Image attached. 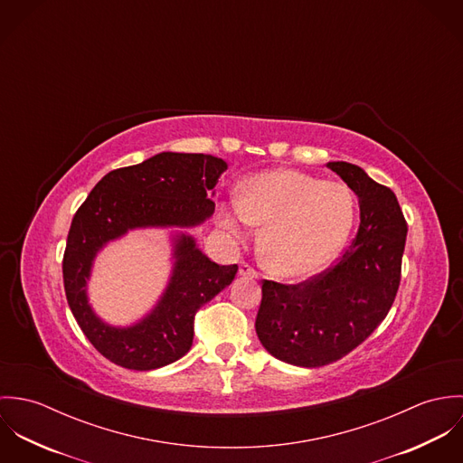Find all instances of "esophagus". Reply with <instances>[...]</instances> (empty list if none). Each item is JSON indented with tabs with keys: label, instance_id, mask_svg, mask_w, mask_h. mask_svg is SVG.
<instances>
[{
	"label": "esophagus",
	"instance_id": "esophagus-1",
	"mask_svg": "<svg viewBox=\"0 0 463 463\" xmlns=\"http://www.w3.org/2000/svg\"><path fill=\"white\" fill-rule=\"evenodd\" d=\"M239 276H242V278H257V270L251 265L241 262V265H239Z\"/></svg>",
	"mask_w": 463,
	"mask_h": 463
}]
</instances>
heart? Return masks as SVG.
Returning <instances> with one entry per match:
<instances>
[{"label":"heart","instance_id":"1","mask_svg":"<svg viewBox=\"0 0 463 463\" xmlns=\"http://www.w3.org/2000/svg\"><path fill=\"white\" fill-rule=\"evenodd\" d=\"M354 215V198L344 185L278 169L250 178L244 194L221 208L219 226L235 242L264 228L259 251L265 269L279 279L303 281L340 253Z\"/></svg>","mask_w":463,"mask_h":463}]
</instances>
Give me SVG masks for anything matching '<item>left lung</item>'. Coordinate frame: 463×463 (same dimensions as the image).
<instances>
[{
    "label": "left lung",
    "instance_id": "left-lung-1",
    "mask_svg": "<svg viewBox=\"0 0 463 463\" xmlns=\"http://www.w3.org/2000/svg\"><path fill=\"white\" fill-rule=\"evenodd\" d=\"M360 204V226L328 272L301 285L264 279L257 335L278 360L323 367L360 345L387 317L401 279L406 222L391 189L362 167L328 162Z\"/></svg>",
    "mask_w": 463,
    "mask_h": 463
}]
</instances>
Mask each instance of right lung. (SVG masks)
<instances>
[{"instance_id":"1","label":"right lung","mask_w":463,"mask_h":463,"mask_svg":"<svg viewBox=\"0 0 463 463\" xmlns=\"http://www.w3.org/2000/svg\"><path fill=\"white\" fill-rule=\"evenodd\" d=\"M226 169L212 155L164 151L105 175L74 213L62 264L67 303L110 362L153 371L180 360L193 345L194 314L233 281L239 267L212 262L187 232L212 217L215 185ZM137 229L170 230L172 274L149 313L127 327L110 326L93 312L86 285L102 248Z\"/></svg>"}]
</instances>
